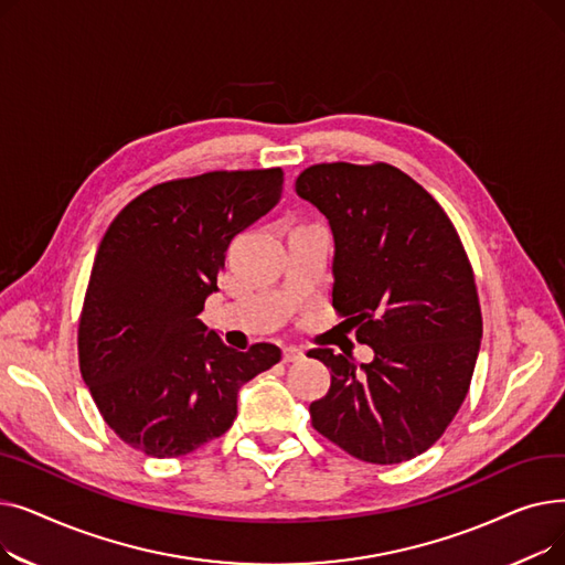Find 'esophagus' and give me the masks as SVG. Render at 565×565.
<instances>
[{"instance_id":"1","label":"esophagus","mask_w":565,"mask_h":565,"mask_svg":"<svg viewBox=\"0 0 565 565\" xmlns=\"http://www.w3.org/2000/svg\"><path fill=\"white\" fill-rule=\"evenodd\" d=\"M305 358V350L298 345H286L284 348V362H298Z\"/></svg>"}]
</instances>
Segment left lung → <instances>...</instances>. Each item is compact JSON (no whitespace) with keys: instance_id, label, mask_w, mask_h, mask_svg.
<instances>
[{"instance_id":"left-lung-1","label":"left lung","mask_w":565,"mask_h":565,"mask_svg":"<svg viewBox=\"0 0 565 565\" xmlns=\"http://www.w3.org/2000/svg\"><path fill=\"white\" fill-rule=\"evenodd\" d=\"M295 190L334 233L332 307L371 364L313 348L332 373L311 426L358 460L417 458L449 428L477 366L483 318L460 235L444 207L387 164L322 162Z\"/></svg>"}]
</instances>
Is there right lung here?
<instances>
[{"instance_id":"obj_1","label":"right lung","mask_w":565,"mask_h":565,"mask_svg":"<svg viewBox=\"0 0 565 565\" xmlns=\"http://www.w3.org/2000/svg\"><path fill=\"white\" fill-rule=\"evenodd\" d=\"M281 188V167L173 178L135 196L103 235L77 354L105 424L128 447L178 458L222 437L237 390L281 360L273 343L237 352L199 320L231 241Z\"/></svg>"}]
</instances>
